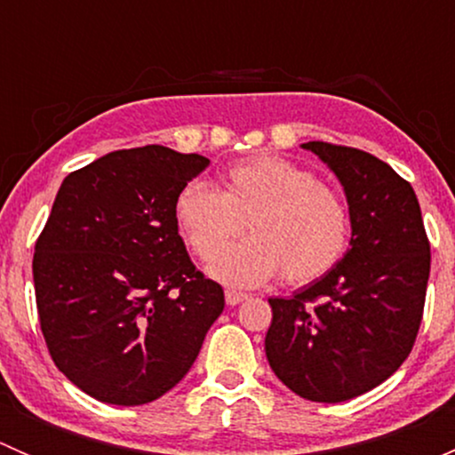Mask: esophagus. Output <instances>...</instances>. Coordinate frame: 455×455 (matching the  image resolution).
Wrapping results in <instances>:
<instances>
[{
    "label": "esophagus",
    "instance_id": "esophagus-1",
    "mask_svg": "<svg viewBox=\"0 0 455 455\" xmlns=\"http://www.w3.org/2000/svg\"><path fill=\"white\" fill-rule=\"evenodd\" d=\"M224 297H227L228 306H237V304H242V301L249 299V295H246V292H237V291H227L224 292Z\"/></svg>",
    "mask_w": 455,
    "mask_h": 455
}]
</instances>
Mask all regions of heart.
<instances>
[{
	"label": "heart",
	"instance_id": "heart-1",
	"mask_svg": "<svg viewBox=\"0 0 455 455\" xmlns=\"http://www.w3.org/2000/svg\"><path fill=\"white\" fill-rule=\"evenodd\" d=\"M173 215L200 259L212 257L247 224L251 240L223 248L209 264L218 282L237 288L259 286L277 273L295 286L315 282L341 261L350 240L341 196L277 156L233 164L222 176V191L189 182L176 196Z\"/></svg>",
	"mask_w": 455,
	"mask_h": 455
}]
</instances>
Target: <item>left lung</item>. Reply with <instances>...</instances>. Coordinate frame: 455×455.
Masks as SVG:
<instances>
[{"label": "left lung", "mask_w": 455, "mask_h": 455, "mask_svg": "<svg viewBox=\"0 0 455 455\" xmlns=\"http://www.w3.org/2000/svg\"><path fill=\"white\" fill-rule=\"evenodd\" d=\"M339 178L350 209V249L295 295L268 299L270 368L306 401L370 392L410 356L423 321L429 240L414 189L387 163L355 147L310 140Z\"/></svg>", "instance_id": "8db88e82"}]
</instances>
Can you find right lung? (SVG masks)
Instances as JSON below:
<instances>
[{"instance_id":"right-lung-1","label":"right lung","mask_w":455,"mask_h":455,"mask_svg":"<svg viewBox=\"0 0 455 455\" xmlns=\"http://www.w3.org/2000/svg\"><path fill=\"white\" fill-rule=\"evenodd\" d=\"M209 167L163 145L118 149L59 187L35 244L36 310L54 365L92 398L134 407L176 387L224 310L178 235L176 196Z\"/></svg>"}]
</instances>
